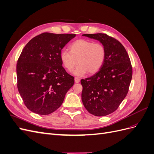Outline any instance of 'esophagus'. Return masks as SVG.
<instances>
[{"mask_svg":"<svg viewBox=\"0 0 154 154\" xmlns=\"http://www.w3.org/2000/svg\"><path fill=\"white\" fill-rule=\"evenodd\" d=\"M80 78H78L77 77H76L75 78H74V82H75V83H79V82H80Z\"/></svg>","mask_w":154,"mask_h":154,"instance_id":"obj_1","label":"esophagus"}]
</instances>
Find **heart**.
Wrapping results in <instances>:
<instances>
[{
	"label": "heart",
	"mask_w": 154,
	"mask_h": 154,
	"mask_svg": "<svg viewBox=\"0 0 154 154\" xmlns=\"http://www.w3.org/2000/svg\"><path fill=\"white\" fill-rule=\"evenodd\" d=\"M69 51L62 50L60 60L64 67L71 71L76 65L79 66L73 71L74 75L82 76L88 72H97L103 66L106 57V49L101 43L80 39L74 41L69 46Z\"/></svg>",
	"instance_id": "heart-1"
}]
</instances>
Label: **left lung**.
I'll list each match as a JSON object with an SVG mask.
<instances>
[{
  "mask_svg": "<svg viewBox=\"0 0 154 154\" xmlns=\"http://www.w3.org/2000/svg\"><path fill=\"white\" fill-rule=\"evenodd\" d=\"M83 36L99 40L106 49L105 62L99 71L81 80L82 100L88 112L105 116L114 112L128 92L132 67L128 54L118 40L104 33Z\"/></svg>",
  "mask_w": 154,
  "mask_h": 154,
  "instance_id": "8db88e82",
  "label": "left lung"
}]
</instances>
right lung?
Returning a JSON list of instances; mask_svg holds the SVG:
<instances>
[{"label":"right lung","instance_id":"right-lung-1","mask_svg":"<svg viewBox=\"0 0 154 154\" xmlns=\"http://www.w3.org/2000/svg\"><path fill=\"white\" fill-rule=\"evenodd\" d=\"M75 36L44 32L23 49L17 64V88L26 106L32 112L53 113L74 85V78L62 67L60 55Z\"/></svg>","mask_w":154,"mask_h":154}]
</instances>
